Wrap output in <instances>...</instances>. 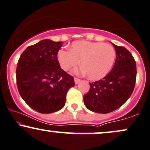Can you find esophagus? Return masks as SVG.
Wrapping results in <instances>:
<instances>
[{"label": "esophagus", "instance_id": "obj_1", "mask_svg": "<svg viewBox=\"0 0 150 150\" xmlns=\"http://www.w3.org/2000/svg\"><path fill=\"white\" fill-rule=\"evenodd\" d=\"M74 81H75V84H79V83L80 82L81 80H80V79H78V78H76V77H75V78L74 79Z\"/></svg>", "mask_w": 150, "mask_h": 150}]
</instances>
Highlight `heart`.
Instances as JSON below:
<instances>
[{"mask_svg": "<svg viewBox=\"0 0 150 150\" xmlns=\"http://www.w3.org/2000/svg\"><path fill=\"white\" fill-rule=\"evenodd\" d=\"M116 52L109 44L87 40H77L71 44L70 50H61L57 59L61 68L68 70L79 62L82 65L73 70L76 75L87 74L90 80L103 78L114 65Z\"/></svg>", "mask_w": 150, "mask_h": 150, "instance_id": "b5f03b06", "label": "heart"}]
</instances>
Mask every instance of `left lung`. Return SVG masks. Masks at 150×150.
Masks as SVG:
<instances>
[{"mask_svg": "<svg viewBox=\"0 0 150 150\" xmlns=\"http://www.w3.org/2000/svg\"><path fill=\"white\" fill-rule=\"evenodd\" d=\"M116 59L112 69L103 80L89 83L84 96L86 108L96 113H109L118 109L130 98L136 80V64L124 47L113 44Z\"/></svg>", "mask_w": 150, "mask_h": 150, "instance_id": "left-lung-1", "label": "left lung"}]
</instances>
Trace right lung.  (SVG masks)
I'll list each match as a JSON object with an SVG mask.
<instances>
[{
  "mask_svg": "<svg viewBox=\"0 0 150 150\" xmlns=\"http://www.w3.org/2000/svg\"><path fill=\"white\" fill-rule=\"evenodd\" d=\"M62 42L45 39L28 47L18 61L16 76L19 94L32 109L43 114L64 107L74 78L61 68L57 53Z\"/></svg>",
  "mask_w": 150,
  "mask_h": 150,
  "instance_id": "add662e5",
  "label": "right lung"
}]
</instances>
